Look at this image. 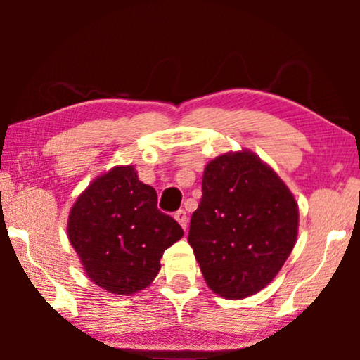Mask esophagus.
Returning <instances> with one entry per match:
<instances>
[{
    "label": "esophagus",
    "instance_id": "1",
    "mask_svg": "<svg viewBox=\"0 0 360 360\" xmlns=\"http://www.w3.org/2000/svg\"><path fill=\"white\" fill-rule=\"evenodd\" d=\"M175 219L179 221L181 228L186 229V224H188V218H186V213H185L184 210H179V211H176V213H175Z\"/></svg>",
    "mask_w": 360,
    "mask_h": 360
}]
</instances>
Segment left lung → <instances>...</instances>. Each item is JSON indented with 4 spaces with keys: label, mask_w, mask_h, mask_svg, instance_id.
I'll return each mask as SVG.
<instances>
[{
    "label": "left lung",
    "mask_w": 360,
    "mask_h": 360,
    "mask_svg": "<svg viewBox=\"0 0 360 360\" xmlns=\"http://www.w3.org/2000/svg\"><path fill=\"white\" fill-rule=\"evenodd\" d=\"M188 244L206 285L240 300L260 292L283 267L298 234V205L254 152H228L205 167Z\"/></svg>",
    "instance_id": "8db88e82"
}]
</instances>
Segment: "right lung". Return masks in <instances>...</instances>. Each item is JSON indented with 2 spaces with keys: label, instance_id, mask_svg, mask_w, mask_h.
<instances>
[{
  "label": "right lung",
  "instance_id": "obj_1",
  "mask_svg": "<svg viewBox=\"0 0 360 360\" xmlns=\"http://www.w3.org/2000/svg\"><path fill=\"white\" fill-rule=\"evenodd\" d=\"M67 233L88 278L129 297L149 287L184 229L157 210V191L137 179L134 167L117 165L78 196Z\"/></svg>",
  "mask_w": 360,
  "mask_h": 360
}]
</instances>
